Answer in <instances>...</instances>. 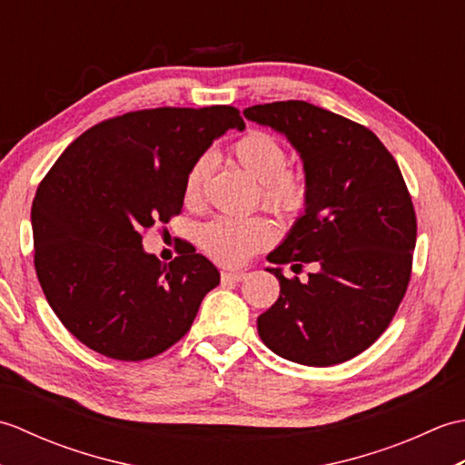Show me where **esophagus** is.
Instances as JSON below:
<instances>
[{
    "instance_id": "obj_1",
    "label": "esophagus",
    "mask_w": 465,
    "mask_h": 465,
    "mask_svg": "<svg viewBox=\"0 0 465 465\" xmlns=\"http://www.w3.org/2000/svg\"><path fill=\"white\" fill-rule=\"evenodd\" d=\"M245 278H248V273L245 272H222V282L227 283V282H243Z\"/></svg>"
}]
</instances>
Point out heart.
<instances>
[{
    "label": "heart",
    "mask_w": 465,
    "mask_h": 465,
    "mask_svg": "<svg viewBox=\"0 0 465 465\" xmlns=\"http://www.w3.org/2000/svg\"><path fill=\"white\" fill-rule=\"evenodd\" d=\"M238 163L255 182H260V200L275 215H300L308 203V177L300 170L285 167L288 152L283 143L268 132L250 130L232 145ZM213 170L212 152L202 153L185 173V203L202 202L207 180ZM275 240V227L262 215L230 217L220 215L205 223L200 232V243L205 253L223 265H242L253 253L268 248Z\"/></svg>",
    "instance_id": "obj_1"
}]
</instances>
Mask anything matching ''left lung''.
Wrapping results in <instances>:
<instances>
[{
  "label": "left lung",
  "instance_id": "1",
  "mask_svg": "<svg viewBox=\"0 0 465 465\" xmlns=\"http://www.w3.org/2000/svg\"><path fill=\"white\" fill-rule=\"evenodd\" d=\"M248 120L283 134L308 177L305 213L268 262L315 263L308 280H280L258 333L282 358L325 368L368 350L396 315L411 278L416 212L378 135L308 102L252 105Z\"/></svg>",
  "mask_w": 465,
  "mask_h": 465
}]
</instances>
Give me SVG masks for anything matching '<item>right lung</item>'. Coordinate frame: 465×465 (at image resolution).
I'll use <instances>...</instances> for the list:
<instances>
[{
  "label": "right lung",
  "instance_id": "right-lung-1",
  "mask_svg": "<svg viewBox=\"0 0 465 465\" xmlns=\"http://www.w3.org/2000/svg\"><path fill=\"white\" fill-rule=\"evenodd\" d=\"M232 127H245L232 105L117 115L77 137L39 183L37 280L59 322L90 350L142 361L192 328L220 272L190 243L163 263L142 240L182 212L187 170Z\"/></svg>",
  "mask_w": 465,
  "mask_h": 465
}]
</instances>
